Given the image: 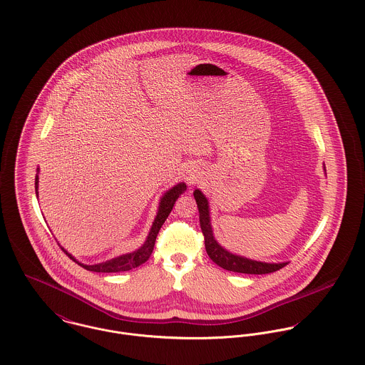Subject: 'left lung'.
<instances>
[{
	"mask_svg": "<svg viewBox=\"0 0 365 365\" xmlns=\"http://www.w3.org/2000/svg\"><path fill=\"white\" fill-rule=\"evenodd\" d=\"M195 199L197 202V208L200 212V227H202V235H204V245L207 255L210 259L218 264L220 267L234 272V273H245V274H267L277 272L283 269L287 262L283 263H266V262H257L247 257H243L240 255L228 252L225 247H222L217 240L214 238L212 227H211V218H210V207L208 200L202 195L199 189L193 192Z\"/></svg>",
	"mask_w": 365,
	"mask_h": 365,
	"instance_id": "1",
	"label": "left lung"
}]
</instances>
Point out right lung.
Listing matches in <instances>:
<instances>
[{
  "label": "right lung",
  "instance_id": "obj_1",
  "mask_svg": "<svg viewBox=\"0 0 365 365\" xmlns=\"http://www.w3.org/2000/svg\"><path fill=\"white\" fill-rule=\"evenodd\" d=\"M38 172H39V168H38ZM38 187H39V176L36 173V178H35V189H36V196H38ZM186 190V185L183 182L175 185L172 189H169L163 197H161V202L158 205V212L155 215V220L153 222V227L148 232V237L145 240V242L143 243L141 247H138L137 250L131 252V253H124L120 256H116L110 260H106V262H102V263H98V264H83L80 263L73 255H70L64 247H61L64 250V253L73 259L76 263H78L81 267L89 270V272H96V273H118V272H127V270H131V269H135L138 267L140 264L145 263L153 250H154V245H155V240H157V235L161 230V227L165 222V220L168 218L169 212L172 211L173 208V204L178 200V197Z\"/></svg>",
  "mask_w": 365,
  "mask_h": 365
}]
</instances>
